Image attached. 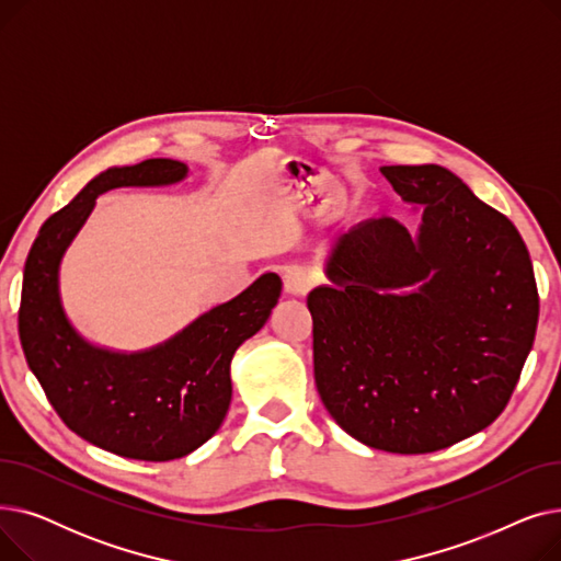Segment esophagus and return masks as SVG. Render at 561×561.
<instances>
[{
  "label": "esophagus",
  "mask_w": 561,
  "mask_h": 561,
  "mask_svg": "<svg viewBox=\"0 0 561 561\" xmlns=\"http://www.w3.org/2000/svg\"><path fill=\"white\" fill-rule=\"evenodd\" d=\"M284 284L288 293L305 296V293L316 284V275L309 268H305V265H288L284 273Z\"/></svg>",
  "instance_id": "34e87169"
}]
</instances>
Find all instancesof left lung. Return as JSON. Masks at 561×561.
I'll return each mask as SVG.
<instances>
[{"label": "left lung", "mask_w": 561, "mask_h": 561, "mask_svg": "<svg viewBox=\"0 0 561 561\" xmlns=\"http://www.w3.org/2000/svg\"><path fill=\"white\" fill-rule=\"evenodd\" d=\"M416 233L379 216L341 233L307 307L313 377L364 446L444 450L507 407L533 350L539 296L516 227L444 165H381Z\"/></svg>", "instance_id": "left-lung-1"}]
</instances>
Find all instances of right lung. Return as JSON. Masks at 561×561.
Listing matches in <instances>:
<instances>
[{
	"label": "right lung",
	"instance_id": "1",
	"mask_svg": "<svg viewBox=\"0 0 561 561\" xmlns=\"http://www.w3.org/2000/svg\"><path fill=\"white\" fill-rule=\"evenodd\" d=\"M186 176L188 165L174 159L100 172L47 218L24 263L18 320L28 368L75 434L127 459H180L218 432L231 402L233 352L265 325L282 293V277L265 273L170 339L134 352L98 345L72 325L61 263L98 197L111 188L172 186Z\"/></svg>",
	"mask_w": 561,
	"mask_h": 561
}]
</instances>
